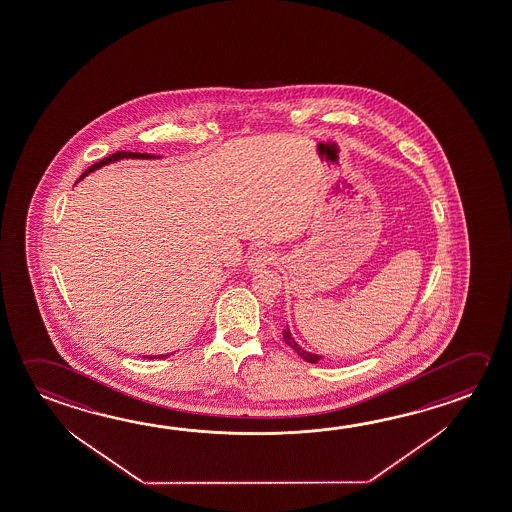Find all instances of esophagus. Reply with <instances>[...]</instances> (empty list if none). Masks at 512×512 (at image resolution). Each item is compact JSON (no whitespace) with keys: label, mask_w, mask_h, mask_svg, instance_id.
I'll return each mask as SVG.
<instances>
[{"label":"esophagus","mask_w":512,"mask_h":512,"mask_svg":"<svg viewBox=\"0 0 512 512\" xmlns=\"http://www.w3.org/2000/svg\"><path fill=\"white\" fill-rule=\"evenodd\" d=\"M273 260H275V252L269 250L266 246H259L248 257V268L252 269V271H259V269L273 264Z\"/></svg>","instance_id":"esophagus-1"}]
</instances>
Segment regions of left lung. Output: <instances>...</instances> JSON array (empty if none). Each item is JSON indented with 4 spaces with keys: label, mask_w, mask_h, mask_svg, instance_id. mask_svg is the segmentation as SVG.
Masks as SVG:
<instances>
[{
    "label": "left lung",
    "mask_w": 512,
    "mask_h": 512,
    "mask_svg": "<svg viewBox=\"0 0 512 512\" xmlns=\"http://www.w3.org/2000/svg\"><path fill=\"white\" fill-rule=\"evenodd\" d=\"M282 336H284V341H286L287 345L291 347V349L295 350L296 354L300 356V358L305 359V361H309V363H318L322 356H318V354H313V352H307V350L302 349L298 343H296L295 338L291 336V332L289 329H284L282 331Z\"/></svg>",
    "instance_id": "1"
}]
</instances>
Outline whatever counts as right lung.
<instances>
[{
    "label": "right lung",
    "instance_id": "add662e5",
    "mask_svg": "<svg viewBox=\"0 0 512 512\" xmlns=\"http://www.w3.org/2000/svg\"><path fill=\"white\" fill-rule=\"evenodd\" d=\"M122 158H153V156H149V154L142 153H127V151H118V153L111 154L108 158H104V160H100V162L95 163V165H91L88 171L82 174L81 178H84L88 172L95 171V169H99L102 165H106V163L117 162V160H122ZM167 356H171V354H162V356H156V358H167ZM147 359H154V356H145Z\"/></svg>",
    "mask_w": 512,
    "mask_h": 512
}]
</instances>
